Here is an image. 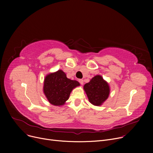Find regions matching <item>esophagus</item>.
<instances>
[{
	"instance_id": "esophagus-1",
	"label": "esophagus",
	"mask_w": 153,
	"mask_h": 153,
	"mask_svg": "<svg viewBox=\"0 0 153 153\" xmlns=\"http://www.w3.org/2000/svg\"><path fill=\"white\" fill-rule=\"evenodd\" d=\"M79 82H80V84H81V85H83L84 84V81L82 79H79Z\"/></svg>"
}]
</instances>
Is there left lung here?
Listing matches in <instances>:
<instances>
[{"instance_id": "1", "label": "left lung", "mask_w": 153, "mask_h": 153, "mask_svg": "<svg viewBox=\"0 0 153 153\" xmlns=\"http://www.w3.org/2000/svg\"><path fill=\"white\" fill-rule=\"evenodd\" d=\"M84 90L89 102L95 106L102 105L110 92L108 83L100 75L92 77L89 82L84 85Z\"/></svg>"}]
</instances>
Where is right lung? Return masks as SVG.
<instances>
[{"instance_id":"1","label":"right lung","mask_w":153,"mask_h":153,"mask_svg":"<svg viewBox=\"0 0 153 153\" xmlns=\"http://www.w3.org/2000/svg\"><path fill=\"white\" fill-rule=\"evenodd\" d=\"M78 86L79 82L67 78L65 72L60 69L45 76L43 93L51 105L60 107L65 104L72 91Z\"/></svg>"}]
</instances>
